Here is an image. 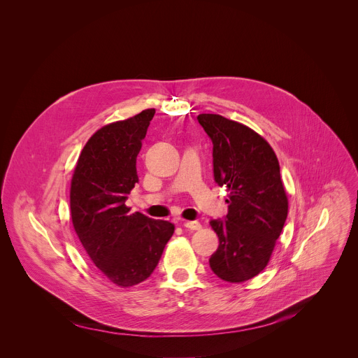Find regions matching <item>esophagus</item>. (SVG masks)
I'll return each instance as SVG.
<instances>
[{
    "label": "esophagus",
    "mask_w": 358,
    "mask_h": 358,
    "mask_svg": "<svg viewBox=\"0 0 358 358\" xmlns=\"http://www.w3.org/2000/svg\"><path fill=\"white\" fill-rule=\"evenodd\" d=\"M182 225H184L185 228H188V229H192V231L201 229V224L196 222V221H185Z\"/></svg>",
    "instance_id": "obj_1"
}]
</instances>
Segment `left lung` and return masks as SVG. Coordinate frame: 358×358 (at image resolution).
<instances>
[{
    "mask_svg": "<svg viewBox=\"0 0 358 358\" xmlns=\"http://www.w3.org/2000/svg\"><path fill=\"white\" fill-rule=\"evenodd\" d=\"M213 141L214 180L228 189V214L210 224L220 238L213 272L241 283L268 265L287 217V195L269 143L245 124L220 115H198Z\"/></svg>",
    "mask_w": 358,
    "mask_h": 358,
    "instance_id": "left-lung-1",
    "label": "left lung"
}]
</instances>
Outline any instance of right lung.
Instances as JSON below:
<instances>
[{
  "instance_id": "obj_1",
  "label": "right lung",
  "mask_w": 358,
  "mask_h": 358,
  "mask_svg": "<svg viewBox=\"0 0 358 358\" xmlns=\"http://www.w3.org/2000/svg\"><path fill=\"white\" fill-rule=\"evenodd\" d=\"M155 109L99 129L85 144L71 182L75 232L97 269L130 287L156 269L174 234L169 221L130 214L126 199L138 182L136 160Z\"/></svg>"
}]
</instances>
